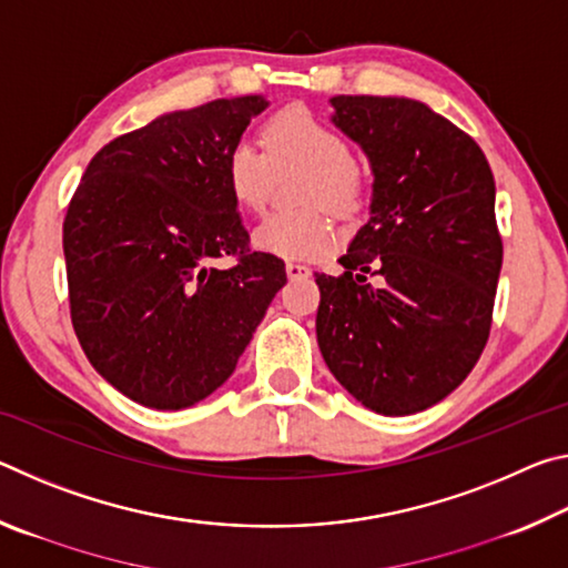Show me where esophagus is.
<instances>
[{"label":"esophagus","mask_w":568,"mask_h":568,"mask_svg":"<svg viewBox=\"0 0 568 568\" xmlns=\"http://www.w3.org/2000/svg\"><path fill=\"white\" fill-rule=\"evenodd\" d=\"M285 273L291 281H303V277H311V267L303 263H285Z\"/></svg>","instance_id":"esophagus-1"}]
</instances>
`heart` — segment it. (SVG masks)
Segmentation results:
<instances>
[{
    "label": "heart",
    "mask_w": 568,
    "mask_h": 568,
    "mask_svg": "<svg viewBox=\"0 0 568 568\" xmlns=\"http://www.w3.org/2000/svg\"><path fill=\"white\" fill-rule=\"evenodd\" d=\"M263 152L250 140H237L225 158V182L235 203L261 213L275 180L287 165L311 168L301 190L303 205H323L335 215H353L363 203L365 180L351 160L341 132L303 108L275 112L263 128ZM253 243L285 261H315L335 245V227L321 207L301 213H273L255 227Z\"/></svg>",
    "instance_id": "heart-1"
}]
</instances>
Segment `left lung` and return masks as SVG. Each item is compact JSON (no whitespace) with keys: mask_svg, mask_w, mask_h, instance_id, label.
Returning a JSON list of instances; mask_svg holds the SVG:
<instances>
[{"mask_svg":"<svg viewBox=\"0 0 568 568\" xmlns=\"http://www.w3.org/2000/svg\"><path fill=\"white\" fill-rule=\"evenodd\" d=\"M331 104L335 128L371 162L373 195L343 273H315V333L355 400L410 416L454 393L488 341L504 261L494 175L476 142L418 100L338 94Z\"/></svg>","mask_w":568,"mask_h":568,"instance_id":"left-lung-1","label":"left lung"}]
</instances>
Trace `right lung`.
Masks as SVG:
<instances>
[{
  "mask_svg": "<svg viewBox=\"0 0 568 568\" xmlns=\"http://www.w3.org/2000/svg\"><path fill=\"white\" fill-rule=\"evenodd\" d=\"M263 94L160 114L114 138L84 170L62 227L77 338L122 396L155 410L207 398L285 285V263L253 253L225 158ZM233 254V268L212 261Z\"/></svg>",
  "mask_w": 568,
  "mask_h": 568,
  "instance_id": "1",
  "label": "right lung"
}]
</instances>
